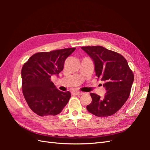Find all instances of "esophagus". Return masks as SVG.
<instances>
[{"instance_id": "esophagus-1", "label": "esophagus", "mask_w": 150, "mask_h": 150, "mask_svg": "<svg viewBox=\"0 0 150 150\" xmlns=\"http://www.w3.org/2000/svg\"><path fill=\"white\" fill-rule=\"evenodd\" d=\"M75 94L77 95H83L84 94V93L83 92H80V91H76L75 92Z\"/></svg>"}]
</instances>
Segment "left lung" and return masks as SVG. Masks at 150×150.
<instances>
[{
	"instance_id": "8db88e82",
	"label": "left lung",
	"mask_w": 150,
	"mask_h": 150,
	"mask_svg": "<svg viewBox=\"0 0 150 150\" xmlns=\"http://www.w3.org/2000/svg\"><path fill=\"white\" fill-rule=\"evenodd\" d=\"M93 60L97 79L104 82V98L90 93L89 112L100 117H109L119 111L129 96L134 80L133 73L124 57L100 46L81 47Z\"/></svg>"
}]
</instances>
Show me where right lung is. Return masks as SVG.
I'll use <instances>...</instances> for the list:
<instances>
[{
	"label": "right lung",
	"instance_id": "1",
	"mask_svg": "<svg viewBox=\"0 0 150 150\" xmlns=\"http://www.w3.org/2000/svg\"><path fill=\"white\" fill-rule=\"evenodd\" d=\"M75 50L73 47L37 53L22 67V93L28 106L38 115H56L68 104L70 92L57 90L51 77L62 71L65 60Z\"/></svg>",
	"mask_w": 150,
	"mask_h": 150
}]
</instances>
